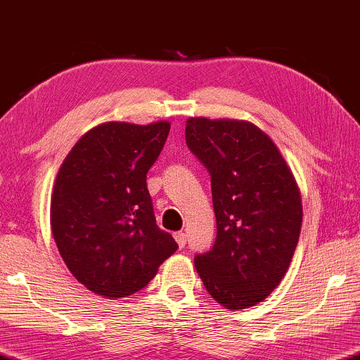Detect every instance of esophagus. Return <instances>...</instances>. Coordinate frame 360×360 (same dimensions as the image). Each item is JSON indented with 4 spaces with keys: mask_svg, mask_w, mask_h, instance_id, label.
I'll return each instance as SVG.
<instances>
[{
    "mask_svg": "<svg viewBox=\"0 0 360 360\" xmlns=\"http://www.w3.org/2000/svg\"><path fill=\"white\" fill-rule=\"evenodd\" d=\"M174 238H176V241H178V245H179V248H184L186 246V233L184 231H178V233H174Z\"/></svg>",
    "mask_w": 360,
    "mask_h": 360,
    "instance_id": "1",
    "label": "esophagus"
}]
</instances>
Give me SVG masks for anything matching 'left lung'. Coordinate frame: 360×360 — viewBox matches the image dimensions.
I'll list each match as a JSON object with an SVG mask.
<instances>
[{"label": "left lung", "instance_id": "left-lung-1", "mask_svg": "<svg viewBox=\"0 0 360 360\" xmlns=\"http://www.w3.org/2000/svg\"><path fill=\"white\" fill-rule=\"evenodd\" d=\"M186 143L210 174L214 246L194 264L217 302H262L290 266L302 226L300 191L269 136L243 120L189 119Z\"/></svg>", "mask_w": 360, "mask_h": 360}]
</instances>
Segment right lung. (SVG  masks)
<instances>
[{
  "label": "right lung",
  "mask_w": 360,
  "mask_h": 360,
  "mask_svg": "<svg viewBox=\"0 0 360 360\" xmlns=\"http://www.w3.org/2000/svg\"><path fill=\"white\" fill-rule=\"evenodd\" d=\"M169 129L165 120L101 124L81 136L58 171L52 235L70 272L98 295L139 292L178 250L156 225L146 187Z\"/></svg>",
  "instance_id": "obj_1"
}]
</instances>
